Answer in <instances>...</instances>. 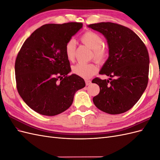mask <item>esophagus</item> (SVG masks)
Segmentation results:
<instances>
[{
	"instance_id": "34e87169",
	"label": "esophagus",
	"mask_w": 160,
	"mask_h": 160,
	"mask_svg": "<svg viewBox=\"0 0 160 160\" xmlns=\"http://www.w3.org/2000/svg\"><path fill=\"white\" fill-rule=\"evenodd\" d=\"M91 83V81L90 80H85V84L86 85H89Z\"/></svg>"
}]
</instances>
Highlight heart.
Here are the masks:
<instances>
[{
	"label": "heart",
	"instance_id": "heart-1",
	"mask_svg": "<svg viewBox=\"0 0 160 160\" xmlns=\"http://www.w3.org/2000/svg\"><path fill=\"white\" fill-rule=\"evenodd\" d=\"M81 41L85 45L93 50L92 57L95 60L103 63L108 56V50L107 47L103 45V38L99 34L95 32L88 31L84 32L81 37ZM76 51V41L74 38L70 39L66 42L65 46V54L67 59L70 61L75 59ZM98 71V67L95 63H83L79 62L74 65L72 71L74 74L85 79L89 78L95 75Z\"/></svg>",
	"mask_w": 160,
	"mask_h": 160
}]
</instances>
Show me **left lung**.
Here are the masks:
<instances>
[{
	"instance_id": "8db88e82",
	"label": "left lung",
	"mask_w": 160,
	"mask_h": 160,
	"mask_svg": "<svg viewBox=\"0 0 160 160\" xmlns=\"http://www.w3.org/2000/svg\"><path fill=\"white\" fill-rule=\"evenodd\" d=\"M102 33L108 40L109 58L99 74L109 80L96 77L92 83L100 88L93 98L99 109L109 114L126 112L141 98L148 83L149 57L143 42L130 28L113 22L88 26Z\"/></svg>"
}]
</instances>
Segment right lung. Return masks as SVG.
I'll list each match as a JSON object with an SVG mask.
<instances>
[{
  "mask_svg": "<svg viewBox=\"0 0 160 160\" xmlns=\"http://www.w3.org/2000/svg\"><path fill=\"white\" fill-rule=\"evenodd\" d=\"M83 27L82 22L46 24L23 43L15 61L19 95L37 113L53 116L63 112L73 101L85 81L71 71L65 46Z\"/></svg>",
  "mask_w": 160,
  "mask_h": 160,
  "instance_id": "1",
  "label": "right lung"
}]
</instances>
